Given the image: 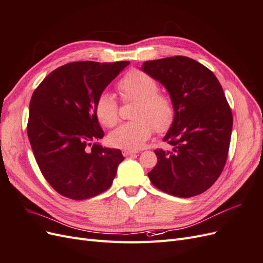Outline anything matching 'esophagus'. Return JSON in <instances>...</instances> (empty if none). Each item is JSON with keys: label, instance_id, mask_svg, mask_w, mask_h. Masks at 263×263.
Instances as JSON below:
<instances>
[{"label": "esophagus", "instance_id": "esophagus-1", "mask_svg": "<svg viewBox=\"0 0 263 263\" xmlns=\"http://www.w3.org/2000/svg\"><path fill=\"white\" fill-rule=\"evenodd\" d=\"M138 151H134V150H127V149H124L123 150V155L124 157H128V156H132L134 154H137Z\"/></svg>", "mask_w": 263, "mask_h": 263}]
</instances>
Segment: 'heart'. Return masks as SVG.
I'll return each instance as SVG.
<instances>
[{"mask_svg": "<svg viewBox=\"0 0 263 263\" xmlns=\"http://www.w3.org/2000/svg\"><path fill=\"white\" fill-rule=\"evenodd\" d=\"M122 98L138 101L134 113L135 122L125 123L109 134L110 145L116 148L137 150L151 137L154 128L163 133L174 121V105L169 97L159 93V85L153 77L140 70H132L118 83ZM101 124L113 127L119 119L118 104L113 93L103 92L95 105Z\"/></svg>", "mask_w": 263, "mask_h": 263, "instance_id": "heart-1", "label": "heart"}]
</instances>
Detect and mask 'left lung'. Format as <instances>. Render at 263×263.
Here are the masks:
<instances>
[{"label": "left lung", "mask_w": 263, "mask_h": 263, "mask_svg": "<svg viewBox=\"0 0 263 263\" xmlns=\"http://www.w3.org/2000/svg\"><path fill=\"white\" fill-rule=\"evenodd\" d=\"M140 69L165 87L176 110L163 137L170 149L155 151L151 183L178 197L205 192L224 169L232 136L233 114L220 83L210 69L183 55L146 61Z\"/></svg>", "instance_id": "left-lung-1"}]
</instances>
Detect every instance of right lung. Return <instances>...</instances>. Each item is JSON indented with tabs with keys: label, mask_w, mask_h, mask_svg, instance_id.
Segmentation results:
<instances>
[{
	"label": "right lung",
	"mask_w": 263,
	"mask_h": 263,
	"mask_svg": "<svg viewBox=\"0 0 263 263\" xmlns=\"http://www.w3.org/2000/svg\"><path fill=\"white\" fill-rule=\"evenodd\" d=\"M129 61H79L53 70L29 103L27 134L37 164L57 192L85 200L112 185L122 151L94 142L104 137L98 99Z\"/></svg>",
	"instance_id": "obj_1"
}]
</instances>
